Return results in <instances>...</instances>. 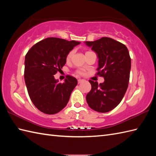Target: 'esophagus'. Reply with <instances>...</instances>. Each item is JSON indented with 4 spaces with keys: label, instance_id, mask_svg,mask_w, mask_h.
Returning a JSON list of instances; mask_svg holds the SVG:
<instances>
[{
    "label": "esophagus",
    "instance_id": "34e87169",
    "mask_svg": "<svg viewBox=\"0 0 156 156\" xmlns=\"http://www.w3.org/2000/svg\"><path fill=\"white\" fill-rule=\"evenodd\" d=\"M82 82V80H81V79H78V84L81 83Z\"/></svg>",
    "mask_w": 156,
    "mask_h": 156
}]
</instances>
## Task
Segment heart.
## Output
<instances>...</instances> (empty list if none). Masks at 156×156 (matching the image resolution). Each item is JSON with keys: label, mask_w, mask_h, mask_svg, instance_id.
<instances>
[{"label": "heart", "mask_w": 156, "mask_h": 156, "mask_svg": "<svg viewBox=\"0 0 156 156\" xmlns=\"http://www.w3.org/2000/svg\"><path fill=\"white\" fill-rule=\"evenodd\" d=\"M88 52H90V51H87V53H88ZM73 53H74V51H69L68 53V54L67 55V57H66V59H67V61L69 60V59L71 58L72 55L73 54ZM77 72L79 74H84V71L82 70V69H79V70H78Z\"/></svg>", "instance_id": "1"}]
</instances>
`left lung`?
Masks as SVG:
<instances>
[{"mask_svg":"<svg viewBox=\"0 0 156 156\" xmlns=\"http://www.w3.org/2000/svg\"><path fill=\"white\" fill-rule=\"evenodd\" d=\"M84 43L97 54V75L105 79L100 84L89 80L92 88L86 97L87 103L95 111L109 112L120 103L128 88L131 65L128 49L109 37Z\"/></svg>","mask_w":156,"mask_h":156,"instance_id":"8db88e82","label":"left lung"}]
</instances>
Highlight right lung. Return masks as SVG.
Here are the masks:
<instances>
[{
    "label": "right lung",
    "mask_w": 156,
    "mask_h": 156,
    "mask_svg": "<svg viewBox=\"0 0 156 156\" xmlns=\"http://www.w3.org/2000/svg\"><path fill=\"white\" fill-rule=\"evenodd\" d=\"M80 44L48 37L35 44L26 54L24 77L28 94L35 107L44 113H58L68 104L78 81L68 76L64 83H59L54 75L65 65L68 53Z\"/></svg>",
    "instance_id": "1"
}]
</instances>
